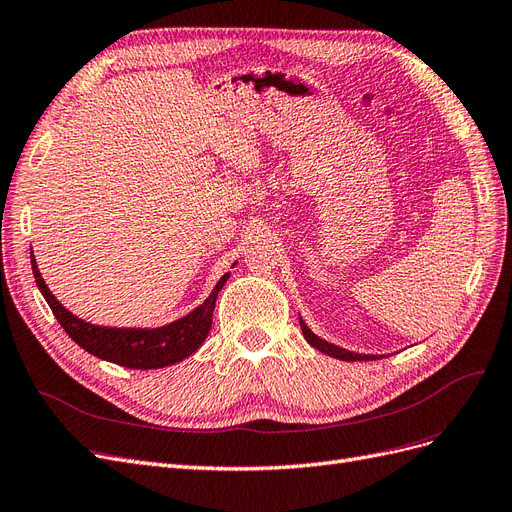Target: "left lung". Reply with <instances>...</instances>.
<instances>
[{
	"mask_svg": "<svg viewBox=\"0 0 512 512\" xmlns=\"http://www.w3.org/2000/svg\"><path fill=\"white\" fill-rule=\"evenodd\" d=\"M299 324H301V331H303V337L307 339V344L320 350L322 354L333 356V359H339V361H376L378 359V354H359V352H350L346 348L329 344L327 339H320L312 329H309L303 318H299Z\"/></svg>",
	"mask_w": 512,
	"mask_h": 512,
	"instance_id": "1",
	"label": "left lung"
}]
</instances>
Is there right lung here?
I'll return each instance as SVG.
<instances>
[{
  "instance_id": "obj_1",
  "label": "right lung",
  "mask_w": 512,
  "mask_h": 512,
  "mask_svg": "<svg viewBox=\"0 0 512 512\" xmlns=\"http://www.w3.org/2000/svg\"><path fill=\"white\" fill-rule=\"evenodd\" d=\"M29 254H32L36 284L46 303L53 309L55 318L59 320L61 327H64V331L89 354L98 356L102 361L130 369H160L175 365L183 359H188L192 352L203 346L211 331L215 299H218L220 290L230 277V271L224 273L220 277V282L215 284V288L205 299V303H200L188 316H183L175 322L164 324V327L158 329H117L85 322L83 318L68 312L42 280L34 252L29 250Z\"/></svg>"
}]
</instances>
